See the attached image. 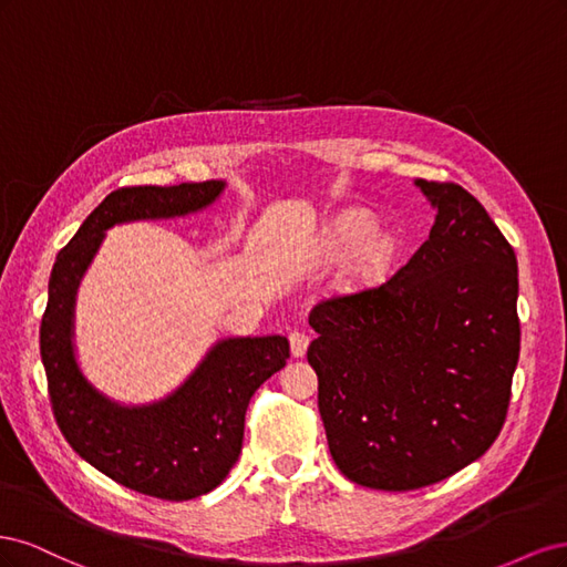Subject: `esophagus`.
Here are the masks:
<instances>
[{
    "label": "esophagus",
    "instance_id": "34e87169",
    "mask_svg": "<svg viewBox=\"0 0 567 567\" xmlns=\"http://www.w3.org/2000/svg\"><path fill=\"white\" fill-rule=\"evenodd\" d=\"M288 340H290V352H293V357H305L307 346H310V336L296 329V331H290Z\"/></svg>",
    "mask_w": 567,
    "mask_h": 567
}]
</instances>
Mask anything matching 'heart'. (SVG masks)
<instances>
[{"mask_svg": "<svg viewBox=\"0 0 567 567\" xmlns=\"http://www.w3.org/2000/svg\"><path fill=\"white\" fill-rule=\"evenodd\" d=\"M369 234V219L364 215H346L336 221L331 231V248L333 250H352L354 246L362 244V238ZM385 252V241L375 238L369 248V260H381Z\"/></svg>", "mask_w": 567, "mask_h": 567, "instance_id": "1", "label": "heart"}]
</instances>
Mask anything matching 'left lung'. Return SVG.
<instances>
[{
    "label": "left lung",
    "instance_id": "1",
    "mask_svg": "<svg viewBox=\"0 0 567 567\" xmlns=\"http://www.w3.org/2000/svg\"><path fill=\"white\" fill-rule=\"evenodd\" d=\"M416 184L437 208L431 236L385 284L321 300L307 348L336 466L388 492L492 447L520 354L516 252L466 188Z\"/></svg>",
    "mask_w": 567,
    "mask_h": 567
}]
</instances>
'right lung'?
<instances>
[{
    "mask_svg": "<svg viewBox=\"0 0 567 567\" xmlns=\"http://www.w3.org/2000/svg\"><path fill=\"white\" fill-rule=\"evenodd\" d=\"M225 184L123 186L101 200L59 255L40 323V354L54 419L68 444L115 483L165 502L215 489L241 454L248 402L290 357L284 336L229 338L167 400L127 409L99 394L75 364V288L104 229L130 219L205 208Z\"/></svg>",
    "mask_w": 567,
    "mask_h": 567,
    "instance_id": "right-lung-1",
    "label": "right lung"
}]
</instances>
